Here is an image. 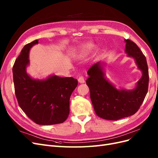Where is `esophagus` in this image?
Instances as JSON below:
<instances>
[{
    "label": "esophagus",
    "instance_id": "34e87169",
    "mask_svg": "<svg viewBox=\"0 0 158 158\" xmlns=\"http://www.w3.org/2000/svg\"><path fill=\"white\" fill-rule=\"evenodd\" d=\"M78 82H79L80 83H84L85 80H84V77L83 76H80L79 78H78Z\"/></svg>",
    "mask_w": 158,
    "mask_h": 158
}]
</instances>
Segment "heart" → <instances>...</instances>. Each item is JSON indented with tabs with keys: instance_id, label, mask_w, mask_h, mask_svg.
<instances>
[{
	"instance_id": "b5f03b06",
	"label": "heart",
	"mask_w": 158,
	"mask_h": 158,
	"mask_svg": "<svg viewBox=\"0 0 158 158\" xmlns=\"http://www.w3.org/2000/svg\"><path fill=\"white\" fill-rule=\"evenodd\" d=\"M92 47V44H87L80 47L79 50L76 51L74 53V56L76 57H78V58H82V57L86 55L88 52L91 50Z\"/></svg>"
}]
</instances>
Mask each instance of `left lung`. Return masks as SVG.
<instances>
[{
    "label": "left lung",
    "mask_w": 158,
    "mask_h": 158,
    "mask_svg": "<svg viewBox=\"0 0 158 158\" xmlns=\"http://www.w3.org/2000/svg\"><path fill=\"white\" fill-rule=\"evenodd\" d=\"M126 42L125 52L135 59L142 72V78L132 90H118L104 78L103 68L98 63L89 69L88 78L90 98L97 115L103 119L117 121L135 114L140 107L148 92L149 73L146 59L139 47L130 40Z\"/></svg>",
    "instance_id": "left-lung-1"
}]
</instances>
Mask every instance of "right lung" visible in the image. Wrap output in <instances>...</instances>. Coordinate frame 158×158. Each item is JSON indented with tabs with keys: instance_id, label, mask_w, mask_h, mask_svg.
<instances>
[{
	"instance_id": "add662e5",
	"label": "right lung",
	"mask_w": 158,
	"mask_h": 158,
	"mask_svg": "<svg viewBox=\"0 0 158 158\" xmlns=\"http://www.w3.org/2000/svg\"><path fill=\"white\" fill-rule=\"evenodd\" d=\"M38 44L36 40L26 44L14 64L13 80L19 106L37 125L63 123L70 112V98L78 85L73 77L55 75L44 80L32 79L26 73L29 51Z\"/></svg>"
}]
</instances>
